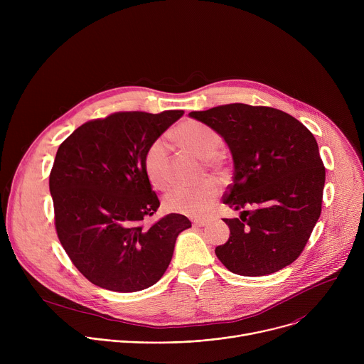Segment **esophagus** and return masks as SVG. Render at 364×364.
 Masks as SVG:
<instances>
[{
	"label": "esophagus",
	"instance_id": "34e87169",
	"mask_svg": "<svg viewBox=\"0 0 364 364\" xmlns=\"http://www.w3.org/2000/svg\"><path fill=\"white\" fill-rule=\"evenodd\" d=\"M193 225H194L196 228H203V226L207 225V220H205V219H198V220H194Z\"/></svg>",
	"mask_w": 364,
	"mask_h": 364
}]
</instances>
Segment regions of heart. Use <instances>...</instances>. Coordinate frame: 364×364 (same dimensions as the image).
I'll list each match as a JSON object with an SVG mask.
<instances>
[{
  "label": "heart",
  "instance_id": "b5f03b06",
  "mask_svg": "<svg viewBox=\"0 0 364 364\" xmlns=\"http://www.w3.org/2000/svg\"><path fill=\"white\" fill-rule=\"evenodd\" d=\"M178 142L197 155L198 159L205 160L210 168L220 171L223 148L222 135L198 122H184L176 129ZM170 164V146L164 138L154 139L145 151L144 168L151 181L157 188H166L170 184L168 177ZM219 196V186L213 180H204L197 186H177L164 196L166 210L191 218L201 216L209 210Z\"/></svg>",
  "mask_w": 364,
  "mask_h": 364
}]
</instances>
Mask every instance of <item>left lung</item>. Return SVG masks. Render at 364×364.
Wrapping results in <instances>:
<instances>
[{
	"label": "left lung",
	"mask_w": 364,
	"mask_h": 364,
	"mask_svg": "<svg viewBox=\"0 0 364 364\" xmlns=\"http://www.w3.org/2000/svg\"><path fill=\"white\" fill-rule=\"evenodd\" d=\"M188 117L218 131L233 159L223 203L242 212L225 219L230 236L215 250L219 261L243 277L291 265L321 215L326 168L314 135L289 114L245 103ZM249 205L253 211L244 210Z\"/></svg>",
	"instance_id": "left-lung-1"
}]
</instances>
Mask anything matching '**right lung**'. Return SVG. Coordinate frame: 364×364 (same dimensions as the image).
<instances>
[{"instance_id": "right-lung-1", "label": "right lung", "mask_w": 364, "mask_h": 364, "mask_svg": "<svg viewBox=\"0 0 364 364\" xmlns=\"http://www.w3.org/2000/svg\"><path fill=\"white\" fill-rule=\"evenodd\" d=\"M183 114H112L83 124L59 146L48 180L58 236L96 287L136 292L159 282L178 235L191 228L177 213L142 225L160 207L144 168L145 151Z\"/></svg>"}]
</instances>
